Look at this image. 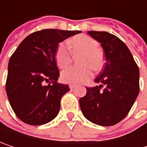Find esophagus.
Returning a JSON list of instances; mask_svg holds the SVG:
<instances>
[{"mask_svg": "<svg viewBox=\"0 0 147 147\" xmlns=\"http://www.w3.org/2000/svg\"><path fill=\"white\" fill-rule=\"evenodd\" d=\"M69 87H70V88H71V89H73V88H76V85H74V84H70V86H69Z\"/></svg>", "mask_w": 147, "mask_h": 147, "instance_id": "1", "label": "esophagus"}]
</instances>
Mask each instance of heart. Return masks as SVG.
<instances>
[{
	"mask_svg": "<svg viewBox=\"0 0 147 147\" xmlns=\"http://www.w3.org/2000/svg\"><path fill=\"white\" fill-rule=\"evenodd\" d=\"M70 46L75 55L82 54L80 65L82 67L71 66L65 69L61 73V79L64 82L76 84L87 82L92 76V68L99 71L104 65V57L99 49V43L92 37L86 35L75 36L70 41ZM55 59L57 65L60 68L69 65L71 62V53L65 43L58 46Z\"/></svg>",
	"mask_w": 147,
	"mask_h": 147,
	"instance_id": "1",
	"label": "heart"
}]
</instances>
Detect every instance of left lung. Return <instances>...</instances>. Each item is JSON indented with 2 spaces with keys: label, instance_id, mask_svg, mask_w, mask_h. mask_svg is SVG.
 I'll return each mask as SVG.
<instances>
[{
  "label": "left lung",
  "instance_id": "1",
  "mask_svg": "<svg viewBox=\"0 0 147 147\" xmlns=\"http://www.w3.org/2000/svg\"><path fill=\"white\" fill-rule=\"evenodd\" d=\"M99 42L105 56L103 71L95 78L99 86L86 88L79 100L83 116L93 123L112 126L129 112L140 92V71L126 44L106 31H88Z\"/></svg>",
  "mask_w": 147,
  "mask_h": 147
}]
</instances>
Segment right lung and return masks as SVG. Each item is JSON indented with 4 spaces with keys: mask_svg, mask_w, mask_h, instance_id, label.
Listing matches in <instances>:
<instances>
[{
    "mask_svg": "<svg viewBox=\"0 0 147 147\" xmlns=\"http://www.w3.org/2000/svg\"><path fill=\"white\" fill-rule=\"evenodd\" d=\"M79 33L55 29L36 31L24 38L11 56L6 91L16 116L24 123L42 125L58 115L60 100L70 88L57 82L56 50L59 42Z\"/></svg>",
    "mask_w": 147,
    "mask_h": 147,
    "instance_id": "add662e5",
    "label": "right lung"
}]
</instances>
